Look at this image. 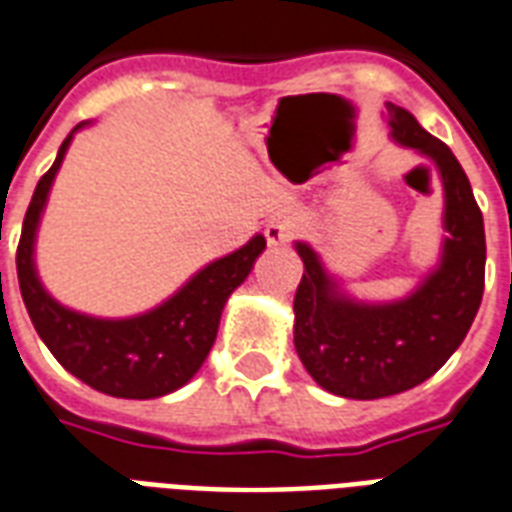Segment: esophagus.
Here are the masks:
<instances>
[{
  "mask_svg": "<svg viewBox=\"0 0 512 512\" xmlns=\"http://www.w3.org/2000/svg\"><path fill=\"white\" fill-rule=\"evenodd\" d=\"M301 222L304 219L298 217L295 211H282V214H274V217L266 222V241L268 246H282L287 244L290 238H295V233L301 230Z\"/></svg>",
  "mask_w": 512,
  "mask_h": 512,
  "instance_id": "esophagus-1",
  "label": "esophagus"
}]
</instances>
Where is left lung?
Here are the masks:
<instances>
[{
	"label": "left lung",
	"mask_w": 512,
	"mask_h": 512,
	"mask_svg": "<svg viewBox=\"0 0 512 512\" xmlns=\"http://www.w3.org/2000/svg\"><path fill=\"white\" fill-rule=\"evenodd\" d=\"M391 138L434 162L445 192L437 266L396 301H358L306 241H295L304 276L295 293V352L328 393L382 399L410 391L464 342L483 298L486 230L467 173L453 151L420 127L410 111L388 102Z\"/></svg>",
	"instance_id": "1"
}]
</instances>
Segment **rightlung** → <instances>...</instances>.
Instances as JSON below:
<instances>
[{"label":"right lung","mask_w":512,"mask_h":512,"mask_svg":"<svg viewBox=\"0 0 512 512\" xmlns=\"http://www.w3.org/2000/svg\"><path fill=\"white\" fill-rule=\"evenodd\" d=\"M81 121L59 146L54 165L37 181L18 241V285L34 331L67 372L94 391L116 399H157L187 385L211 352L227 298L244 282L266 249V238L252 236L241 249L211 260L192 274L168 301L135 317H92L59 304L34 266V241L48 192Z\"/></svg>","instance_id":"obj_1"}]
</instances>
